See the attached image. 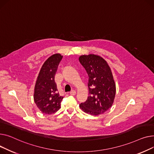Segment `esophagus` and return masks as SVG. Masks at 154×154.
<instances>
[{
    "mask_svg": "<svg viewBox=\"0 0 154 154\" xmlns=\"http://www.w3.org/2000/svg\"><path fill=\"white\" fill-rule=\"evenodd\" d=\"M76 92L75 90H72V91H71L69 92L70 95H72V96H75L76 94Z\"/></svg>",
    "mask_w": 154,
    "mask_h": 154,
    "instance_id": "34e87169",
    "label": "esophagus"
}]
</instances>
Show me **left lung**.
I'll return each mask as SVG.
<instances>
[{
    "label": "left lung",
    "instance_id": "obj_1",
    "mask_svg": "<svg viewBox=\"0 0 154 154\" xmlns=\"http://www.w3.org/2000/svg\"><path fill=\"white\" fill-rule=\"evenodd\" d=\"M79 61L89 77V94L79 107L93 116L104 113L112 106L116 95V85L110 67L101 57L90 54L81 55Z\"/></svg>",
    "mask_w": 154,
    "mask_h": 154
}]
</instances>
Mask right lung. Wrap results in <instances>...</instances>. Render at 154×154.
I'll return each mask as SVG.
<instances>
[{"instance_id": "1", "label": "right lung", "mask_w": 154, "mask_h": 154, "mask_svg": "<svg viewBox=\"0 0 154 154\" xmlns=\"http://www.w3.org/2000/svg\"><path fill=\"white\" fill-rule=\"evenodd\" d=\"M62 58L58 53L50 57L42 65L36 81L34 101L43 114H53L61 107L63 97L58 92L55 76Z\"/></svg>"}]
</instances>
